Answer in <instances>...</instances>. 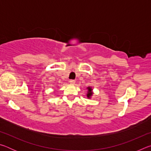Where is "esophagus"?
<instances>
[{
  "mask_svg": "<svg viewBox=\"0 0 151 151\" xmlns=\"http://www.w3.org/2000/svg\"><path fill=\"white\" fill-rule=\"evenodd\" d=\"M75 80H73V79H70V80L69 81V83H70V84H72V85H74V84L75 83Z\"/></svg>",
  "mask_w": 151,
  "mask_h": 151,
  "instance_id": "34e87169",
  "label": "esophagus"
}]
</instances>
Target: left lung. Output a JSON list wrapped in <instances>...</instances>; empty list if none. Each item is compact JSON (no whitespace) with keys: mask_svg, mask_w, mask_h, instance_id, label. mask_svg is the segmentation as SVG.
I'll use <instances>...</instances> for the list:
<instances>
[{"mask_svg":"<svg viewBox=\"0 0 151 151\" xmlns=\"http://www.w3.org/2000/svg\"><path fill=\"white\" fill-rule=\"evenodd\" d=\"M88 94H87V97H90L92 94H93V93H92V88H90V87H88Z\"/></svg>","mask_w":151,"mask_h":151,"instance_id":"left-lung-1","label":"left lung"}]
</instances>
